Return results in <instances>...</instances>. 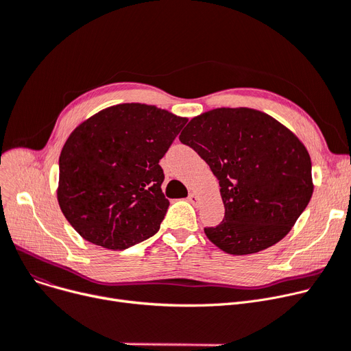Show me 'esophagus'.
<instances>
[{
	"label": "esophagus",
	"mask_w": 351,
	"mask_h": 351,
	"mask_svg": "<svg viewBox=\"0 0 351 351\" xmlns=\"http://www.w3.org/2000/svg\"><path fill=\"white\" fill-rule=\"evenodd\" d=\"M189 201H190L193 205H197V204H198V198H197V195H195L194 193H190V195H189Z\"/></svg>",
	"instance_id": "34e87169"
}]
</instances>
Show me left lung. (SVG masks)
<instances>
[{
    "mask_svg": "<svg viewBox=\"0 0 351 351\" xmlns=\"http://www.w3.org/2000/svg\"><path fill=\"white\" fill-rule=\"evenodd\" d=\"M219 181L222 222L204 228L231 255L263 251L285 238L313 194L303 143L269 114L221 108L194 117L180 134Z\"/></svg>",
    "mask_w": 351,
    "mask_h": 351,
    "instance_id": "left-lung-1",
    "label": "left lung"
}]
</instances>
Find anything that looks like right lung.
Masks as SVG:
<instances>
[{
    "label": "right lung",
    "instance_id": "right-lung-1",
    "mask_svg": "<svg viewBox=\"0 0 351 351\" xmlns=\"http://www.w3.org/2000/svg\"><path fill=\"white\" fill-rule=\"evenodd\" d=\"M185 123L167 110L123 103L72 132L59 157L58 201L82 238L116 251L160 230L170 202L158 161Z\"/></svg>",
    "mask_w": 351,
    "mask_h": 351
}]
</instances>
